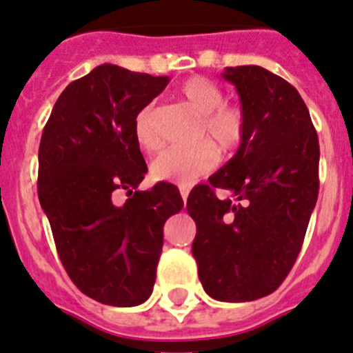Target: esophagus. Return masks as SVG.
I'll return each instance as SVG.
<instances>
[{
  "label": "esophagus",
  "instance_id": "1",
  "mask_svg": "<svg viewBox=\"0 0 353 353\" xmlns=\"http://www.w3.org/2000/svg\"><path fill=\"white\" fill-rule=\"evenodd\" d=\"M179 192H181V196H183V202L186 204V200H188V195H190V186H184V184H181Z\"/></svg>",
  "mask_w": 353,
  "mask_h": 353
}]
</instances>
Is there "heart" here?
Returning a JSON list of instances; mask_svg holds the SVG:
<instances>
[{"mask_svg": "<svg viewBox=\"0 0 353 353\" xmlns=\"http://www.w3.org/2000/svg\"><path fill=\"white\" fill-rule=\"evenodd\" d=\"M179 98L200 119L199 139L211 142H199L192 148H169L158 154L151 163V176L157 181H167L188 186L199 177L212 172L220 161V153L236 151L246 135V116L237 105L223 103V91L205 77H190L179 85ZM153 107L145 105L133 119V137L145 153H153L160 148L153 130Z\"/></svg>", "mask_w": 353, "mask_h": 353, "instance_id": "b5f03b06", "label": "heart"}]
</instances>
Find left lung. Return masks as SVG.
I'll return each mask as SVG.
<instances>
[{"mask_svg": "<svg viewBox=\"0 0 353 353\" xmlns=\"http://www.w3.org/2000/svg\"><path fill=\"white\" fill-rule=\"evenodd\" d=\"M246 116L236 154L186 202L192 253L205 294L246 303L272 294L290 272L319 199V137L299 91L256 65L228 66ZM214 188L231 196L218 199Z\"/></svg>", "mask_w": 353, "mask_h": 353, "instance_id": "left-lung-1", "label": "left lung"}]
</instances>
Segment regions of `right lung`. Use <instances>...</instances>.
I'll return each instance as SVG.
<instances>
[{
	"label": "right lung",
	"instance_id": "add662e5",
	"mask_svg": "<svg viewBox=\"0 0 353 353\" xmlns=\"http://www.w3.org/2000/svg\"><path fill=\"white\" fill-rule=\"evenodd\" d=\"M169 77L100 65L59 94L38 149V199L75 287L109 306H139L153 292L163 225L183 209L179 190L148 172L133 119ZM125 189L129 200L113 204Z\"/></svg>",
	"mask_w": 353,
	"mask_h": 353
}]
</instances>
